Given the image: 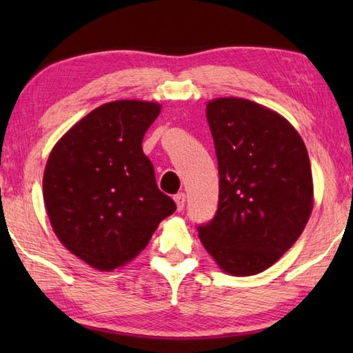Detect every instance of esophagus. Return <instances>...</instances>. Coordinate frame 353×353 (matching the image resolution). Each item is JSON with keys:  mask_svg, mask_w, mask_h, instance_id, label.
Returning <instances> with one entry per match:
<instances>
[{"mask_svg": "<svg viewBox=\"0 0 353 353\" xmlns=\"http://www.w3.org/2000/svg\"><path fill=\"white\" fill-rule=\"evenodd\" d=\"M174 201H176L177 210H179V212L183 210V207H185V193H177V194L174 196Z\"/></svg>", "mask_w": 353, "mask_h": 353, "instance_id": "esophagus-1", "label": "esophagus"}]
</instances>
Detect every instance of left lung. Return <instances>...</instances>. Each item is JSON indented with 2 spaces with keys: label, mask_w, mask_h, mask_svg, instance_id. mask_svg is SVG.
<instances>
[{
  "label": "left lung",
  "mask_w": 353,
  "mask_h": 353,
  "mask_svg": "<svg viewBox=\"0 0 353 353\" xmlns=\"http://www.w3.org/2000/svg\"><path fill=\"white\" fill-rule=\"evenodd\" d=\"M219 172L218 210L196 227L221 270L254 276L274 265L305 229L313 208L307 148L279 113L252 101L207 104Z\"/></svg>",
  "instance_id": "obj_1"
}]
</instances>
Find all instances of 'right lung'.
<instances>
[{
    "instance_id": "1",
    "label": "right lung",
    "mask_w": 353,
    "mask_h": 353,
    "mask_svg": "<svg viewBox=\"0 0 353 353\" xmlns=\"http://www.w3.org/2000/svg\"><path fill=\"white\" fill-rule=\"evenodd\" d=\"M159 113L155 103H107L74 124L46 162L43 199L52 229L71 254L99 271L132 260L176 212L141 148Z\"/></svg>"
}]
</instances>
